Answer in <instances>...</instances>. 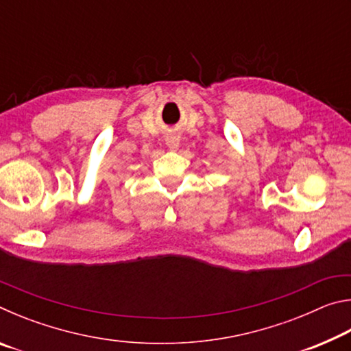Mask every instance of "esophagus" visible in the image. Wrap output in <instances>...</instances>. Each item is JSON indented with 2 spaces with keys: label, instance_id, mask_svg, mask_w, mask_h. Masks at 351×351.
<instances>
[{
  "label": "esophagus",
  "instance_id": "obj_1",
  "mask_svg": "<svg viewBox=\"0 0 351 351\" xmlns=\"http://www.w3.org/2000/svg\"><path fill=\"white\" fill-rule=\"evenodd\" d=\"M165 144L170 148V150H176L178 147H180V136L176 133H170L165 136Z\"/></svg>",
  "mask_w": 351,
  "mask_h": 351
}]
</instances>
